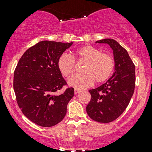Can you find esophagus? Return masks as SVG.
I'll return each instance as SVG.
<instances>
[{"instance_id": "esophagus-1", "label": "esophagus", "mask_w": 152, "mask_h": 152, "mask_svg": "<svg viewBox=\"0 0 152 152\" xmlns=\"http://www.w3.org/2000/svg\"><path fill=\"white\" fill-rule=\"evenodd\" d=\"M81 92L80 90H78V89H75L74 90V93L75 94H78V93H79Z\"/></svg>"}]
</instances>
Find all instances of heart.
<instances>
[{
	"mask_svg": "<svg viewBox=\"0 0 152 152\" xmlns=\"http://www.w3.org/2000/svg\"><path fill=\"white\" fill-rule=\"evenodd\" d=\"M79 61L85 62L82 71L69 79L68 85L76 89L90 87L94 82L100 84L106 82L113 73L115 60L110 53H102V50L92 45H85L76 50ZM58 68L63 76L69 77L75 71V60L73 56L62 54L58 59Z\"/></svg>",
	"mask_w": 152,
	"mask_h": 152,
	"instance_id": "1",
	"label": "heart"
}]
</instances>
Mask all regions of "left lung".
Returning a JSON list of instances; mask_svg holds the SVG:
<instances>
[{
    "instance_id": "8db88e82",
    "label": "left lung",
    "mask_w": 152,
    "mask_h": 152,
    "mask_svg": "<svg viewBox=\"0 0 152 152\" xmlns=\"http://www.w3.org/2000/svg\"><path fill=\"white\" fill-rule=\"evenodd\" d=\"M96 43L108 44L113 49L115 71L104 84L89 90L91 99L86 110L93 120L110 123L124 113L132 97L135 86V66L126 50L117 41L104 39Z\"/></svg>"
}]
</instances>
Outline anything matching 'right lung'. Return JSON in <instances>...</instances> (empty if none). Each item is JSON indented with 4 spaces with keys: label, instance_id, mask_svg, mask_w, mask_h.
<instances>
[{
    "label": "right lung",
    "instance_id": "obj_1",
    "mask_svg": "<svg viewBox=\"0 0 152 152\" xmlns=\"http://www.w3.org/2000/svg\"><path fill=\"white\" fill-rule=\"evenodd\" d=\"M72 45L41 41L23 53L15 68L13 87L18 104L24 115L37 125L53 126L66 115L74 89L68 87L62 94H55L66 85L57 62Z\"/></svg>",
    "mask_w": 152,
    "mask_h": 152
}]
</instances>
